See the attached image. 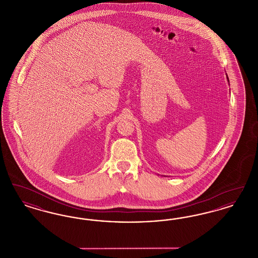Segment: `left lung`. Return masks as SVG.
I'll use <instances>...</instances> for the list:
<instances>
[{"label":"left lung","instance_id":"obj_1","mask_svg":"<svg viewBox=\"0 0 258 258\" xmlns=\"http://www.w3.org/2000/svg\"><path fill=\"white\" fill-rule=\"evenodd\" d=\"M226 78H227V81H228V83H229V79H228V76H227V74H226Z\"/></svg>","mask_w":258,"mask_h":258}]
</instances>
